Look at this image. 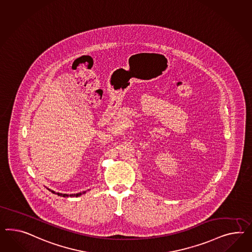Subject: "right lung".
<instances>
[{"mask_svg": "<svg viewBox=\"0 0 252 252\" xmlns=\"http://www.w3.org/2000/svg\"><path fill=\"white\" fill-rule=\"evenodd\" d=\"M48 190H50L51 192H53L55 194H58L59 196H62V197H78V196H81L82 194H84L86 191H82V192H79V193H72V194H67V193H61V192H56L54 190H50L47 188Z\"/></svg>", "mask_w": 252, "mask_h": 252, "instance_id": "obj_1", "label": "right lung"}]
</instances>
